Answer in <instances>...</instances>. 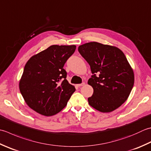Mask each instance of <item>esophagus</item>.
I'll return each instance as SVG.
<instances>
[{
	"label": "esophagus",
	"mask_w": 151,
	"mask_h": 151,
	"mask_svg": "<svg viewBox=\"0 0 151 151\" xmlns=\"http://www.w3.org/2000/svg\"><path fill=\"white\" fill-rule=\"evenodd\" d=\"M84 85H85V83L84 82H82V83L81 84H76V86H77L78 87H81V86H83Z\"/></svg>",
	"instance_id": "esophagus-1"
}]
</instances>
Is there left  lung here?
I'll list each match as a JSON object with an SVG mask.
<instances>
[{"instance_id": "8db88e82", "label": "left lung", "mask_w": 151, "mask_h": 151, "mask_svg": "<svg viewBox=\"0 0 151 151\" xmlns=\"http://www.w3.org/2000/svg\"><path fill=\"white\" fill-rule=\"evenodd\" d=\"M78 50L93 74L88 81L93 89L88 99L90 105L102 113L119 108L134 84V71L124 54L116 47L96 42L82 44Z\"/></svg>"}]
</instances>
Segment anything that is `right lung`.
<instances>
[{
  "mask_svg": "<svg viewBox=\"0 0 151 151\" xmlns=\"http://www.w3.org/2000/svg\"><path fill=\"white\" fill-rule=\"evenodd\" d=\"M75 50V45H52L27 62L19 86L32 110L49 116L67 105L75 88L67 81L63 66Z\"/></svg>",
  "mask_w": 151,
  "mask_h": 151,
  "instance_id": "add662e5",
  "label": "right lung"
}]
</instances>
